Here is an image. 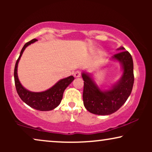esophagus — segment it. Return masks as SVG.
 <instances>
[{
  "label": "esophagus",
  "mask_w": 152,
  "mask_h": 152,
  "mask_svg": "<svg viewBox=\"0 0 152 152\" xmlns=\"http://www.w3.org/2000/svg\"><path fill=\"white\" fill-rule=\"evenodd\" d=\"M80 76H81V73H80V72H79V71H76V72H75V73H74V77H75L78 78V77H80Z\"/></svg>",
  "instance_id": "esophagus-1"
}]
</instances>
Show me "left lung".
<instances>
[{
	"label": "left lung",
	"instance_id": "obj_1",
	"mask_svg": "<svg viewBox=\"0 0 152 152\" xmlns=\"http://www.w3.org/2000/svg\"><path fill=\"white\" fill-rule=\"evenodd\" d=\"M117 50L120 53L114 55L110 59L119 62L122 74L119 80L109 88H99L92 75L86 71L82 72L84 81V105L91 113L107 115L115 113L125 103L132 93L134 82L132 57L123 47H120Z\"/></svg>",
	"mask_w": 152,
	"mask_h": 152
}]
</instances>
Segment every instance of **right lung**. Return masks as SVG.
I'll return each instance as SVG.
<instances>
[{
    "instance_id": "add662e5",
    "label": "right lung",
    "mask_w": 152,
    "mask_h": 152,
    "mask_svg": "<svg viewBox=\"0 0 152 152\" xmlns=\"http://www.w3.org/2000/svg\"><path fill=\"white\" fill-rule=\"evenodd\" d=\"M37 39H32L29 42L26 43L20 51L19 57L16 62L14 68V82L15 86L20 98L26 104L36 110L41 111H48L55 109L61 103L63 97V94L65 89L69 86L74 80L73 76H69L68 77L61 79L58 81L56 84L50 88L41 92H32L23 86L20 82L18 77V64L23 52L28 45L36 42Z\"/></svg>"
}]
</instances>
